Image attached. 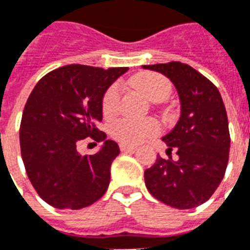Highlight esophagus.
<instances>
[{
    "instance_id": "34e87169",
    "label": "esophagus",
    "mask_w": 250,
    "mask_h": 250,
    "mask_svg": "<svg viewBox=\"0 0 250 250\" xmlns=\"http://www.w3.org/2000/svg\"><path fill=\"white\" fill-rule=\"evenodd\" d=\"M120 150L124 152H134L137 150V146H131V145H126V143H121L120 145Z\"/></svg>"
}]
</instances>
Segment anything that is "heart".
Wrapping results in <instances>:
<instances>
[{
    "mask_svg": "<svg viewBox=\"0 0 250 250\" xmlns=\"http://www.w3.org/2000/svg\"><path fill=\"white\" fill-rule=\"evenodd\" d=\"M131 83L151 102H163L169 96L172 90L171 82L166 77L156 73H141L131 79ZM121 87L119 83L112 84L103 96L102 111L105 117H112L119 109ZM160 131L159 124L155 120L123 119L112 126L115 138L127 145H137L145 139L154 137Z\"/></svg>",
    "mask_w": 250,
    "mask_h": 250,
    "instance_id": "b5f03b06",
    "label": "heart"
}]
</instances>
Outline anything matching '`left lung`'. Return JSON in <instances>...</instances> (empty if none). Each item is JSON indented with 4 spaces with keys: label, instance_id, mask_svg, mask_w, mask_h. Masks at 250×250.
<instances>
[{
    "label": "left lung",
    "instance_id": "left-lung-1",
    "mask_svg": "<svg viewBox=\"0 0 250 250\" xmlns=\"http://www.w3.org/2000/svg\"><path fill=\"white\" fill-rule=\"evenodd\" d=\"M142 67L171 79L181 104L179 121L162 138L167 151L175 148L179 159L158 156L145 171L147 190L171 208H197L214 194L227 168L231 138L220 92L187 63L172 61Z\"/></svg>",
    "mask_w": 250,
    "mask_h": 250
}]
</instances>
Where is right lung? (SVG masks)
I'll use <instances>...</instances> for the list:
<instances>
[{"label": "right lung", "instance_id": "right-lung-1", "mask_svg": "<svg viewBox=\"0 0 250 250\" xmlns=\"http://www.w3.org/2000/svg\"><path fill=\"white\" fill-rule=\"evenodd\" d=\"M126 71L66 65L44 75L28 96L19 130L22 159L35 190L53 208H87L107 191L120 148L96 124L105 91ZM88 136L104 146L81 156L76 145Z\"/></svg>", "mask_w": 250, "mask_h": 250}]
</instances>
